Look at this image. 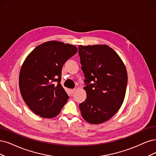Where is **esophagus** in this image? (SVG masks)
Listing matches in <instances>:
<instances>
[{
	"label": "esophagus",
	"instance_id": "esophagus-1",
	"mask_svg": "<svg viewBox=\"0 0 156 156\" xmlns=\"http://www.w3.org/2000/svg\"><path fill=\"white\" fill-rule=\"evenodd\" d=\"M75 90H76V89H69V93H70L71 94H73L74 92H75Z\"/></svg>",
	"mask_w": 156,
	"mask_h": 156
}]
</instances>
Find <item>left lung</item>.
I'll list each match as a JSON object with an SVG mask.
<instances>
[{"instance_id":"8db88e82","label":"left lung","mask_w":156,"mask_h":156,"mask_svg":"<svg viewBox=\"0 0 156 156\" xmlns=\"http://www.w3.org/2000/svg\"><path fill=\"white\" fill-rule=\"evenodd\" d=\"M78 49L87 94L79 105L81 114L89 123H102L111 119L123 102L128 80L126 67L108 45H80Z\"/></svg>"}]
</instances>
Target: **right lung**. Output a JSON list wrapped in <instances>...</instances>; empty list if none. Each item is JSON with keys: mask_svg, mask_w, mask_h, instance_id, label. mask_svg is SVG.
<instances>
[{"mask_svg": "<svg viewBox=\"0 0 156 156\" xmlns=\"http://www.w3.org/2000/svg\"><path fill=\"white\" fill-rule=\"evenodd\" d=\"M74 45L48 41L38 45L21 67L19 88L23 100L31 110L45 118L56 116L69 99L62 86V69L76 53Z\"/></svg>", "mask_w": 156, "mask_h": 156, "instance_id": "1", "label": "right lung"}]
</instances>
